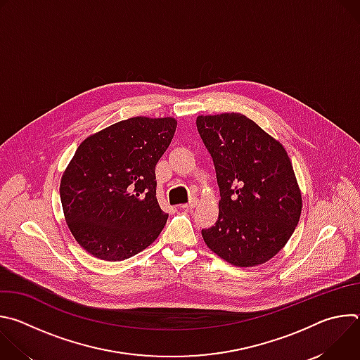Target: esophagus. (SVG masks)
I'll use <instances>...</instances> for the list:
<instances>
[{
	"label": "esophagus",
	"instance_id": "obj_1",
	"mask_svg": "<svg viewBox=\"0 0 360 360\" xmlns=\"http://www.w3.org/2000/svg\"><path fill=\"white\" fill-rule=\"evenodd\" d=\"M196 205H198V199H192L191 202L182 205V210H185V211H192V210L196 207Z\"/></svg>",
	"mask_w": 360,
	"mask_h": 360
}]
</instances>
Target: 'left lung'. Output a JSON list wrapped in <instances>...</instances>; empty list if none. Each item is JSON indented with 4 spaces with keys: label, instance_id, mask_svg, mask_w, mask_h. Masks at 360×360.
<instances>
[{
    "label": "left lung",
    "instance_id": "8db88e82",
    "mask_svg": "<svg viewBox=\"0 0 360 360\" xmlns=\"http://www.w3.org/2000/svg\"><path fill=\"white\" fill-rule=\"evenodd\" d=\"M219 186L218 221L202 229L207 246L239 268L268 262L286 245L302 193L283 145L239 112L198 115Z\"/></svg>",
    "mask_w": 360,
    "mask_h": 360
}]
</instances>
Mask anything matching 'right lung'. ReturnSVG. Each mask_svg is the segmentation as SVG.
Here are the masks:
<instances>
[{"mask_svg": "<svg viewBox=\"0 0 360 360\" xmlns=\"http://www.w3.org/2000/svg\"><path fill=\"white\" fill-rule=\"evenodd\" d=\"M176 120L134 117L85 138L65 168L60 195L67 225L89 255L118 262L160 236L168 214L157 199L155 165Z\"/></svg>", "mask_w": 360, "mask_h": 360, "instance_id": "add662e5", "label": "right lung"}]
</instances>
